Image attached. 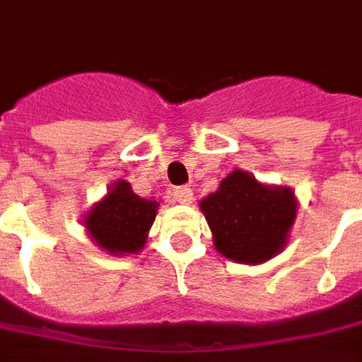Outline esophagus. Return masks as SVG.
<instances>
[{
  "instance_id": "obj_1",
  "label": "esophagus",
  "mask_w": 362,
  "mask_h": 362,
  "mask_svg": "<svg viewBox=\"0 0 362 362\" xmlns=\"http://www.w3.org/2000/svg\"><path fill=\"white\" fill-rule=\"evenodd\" d=\"M173 196L178 204L188 205L194 199V189L189 188V186H178V188L173 189Z\"/></svg>"
}]
</instances>
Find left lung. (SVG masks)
Returning <instances> with one entry per match:
<instances>
[{
  "label": "left lung",
  "instance_id": "left-lung-1",
  "mask_svg": "<svg viewBox=\"0 0 362 362\" xmlns=\"http://www.w3.org/2000/svg\"><path fill=\"white\" fill-rule=\"evenodd\" d=\"M293 188L272 186L236 168L199 202L213 246L236 264L258 266L285 250L296 219Z\"/></svg>",
  "mask_w": 362,
  "mask_h": 362
}]
</instances>
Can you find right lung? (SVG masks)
<instances>
[{"label":"right lung","mask_w":362,"mask_h":362,"mask_svg":"<svg viewBox=\"0 0 362 362\" xmlns=\"http://www.w3.org/2000/svg\"><path fill=\"white\" fill-rule=\"evenodd\" d=\"M155 197L137 196L132 184L118 180L108 188L83 217V227L90 240L110 256L139 254L158 211Z\"/></svg>","instance_id":"1"}]
</instances>
